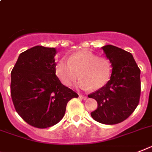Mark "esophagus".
I'll return each mask as SVG.
<instances>
[{"label": "esophagus", "instance_id": "esophagus-1", "mask_svg": "<svg viewBox=\"0 0 152 152\" xmlns=\"http://www.w3.org/2000/svg\"><path fill=\"white\" fill-rule=\"evenodd\" d=\"M79 97L81 98V99H84V100H85V99H87V96H85V95H82V94H80V95H79Z\"/></svg>", "mask_w": 152, "mask_h": 152}]
</instances>
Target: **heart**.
<instances>
[{
  "label": "heart",
  "instance_id": "1",
  "mask_svg": "<svg viewBox=\"0 0 152 152\" xmlns=\"http://www.w3.org/2000/svg\"><path fill=\"white\" fill-rule=\"evenodd\" d=\"M112 67L110 61L98 57L88 51H80L68 57L61 59L55 65V73L65 86H71L79 77V86L83 89L98 90L107 84Z\"/></svg>",
  "mask_w": 152,
  "mask_h": 152
}]
</instances>
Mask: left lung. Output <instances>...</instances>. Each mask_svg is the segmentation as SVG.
Instances as JSON below:
<instances>
[{"label":"left lung","instance_id":"left-lung-1","mask_svg":"<svg viewBox=\"0 0 152 152\" xmlns=\"http://www.w3.org/2000/svg\"><path fill=\"white\" fill-rule=\"evenodd\" d=\"M102 48L111 63L112 75L105 86L88 96L98 103L91 117L99 123L112 125L128 118L138 105L141 71L130 53L112 45Z\"/></svg>","mask_w":152,"mask_h":152}]
</instances>
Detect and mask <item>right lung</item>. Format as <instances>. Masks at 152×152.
Masks as SVG:
<instances>
[{"mask_svg": "<svg viewBox=\"0 0 152 152\" xmlns=\"http://www.w3.org/2000/svg\"><path fill=\"white\" fill-rule=\"evenodd\" d=\"M55 48L34 46L19 55L11 73V96L16 112L37 128L52 126L62 120L67 104L77 98L55 73Z\"/></svg>", "mask_w": 152, "mask_h": 152, "instance_id": "obj_1", "label": "right lung"}]
</instances>
